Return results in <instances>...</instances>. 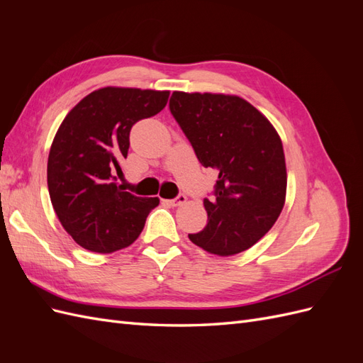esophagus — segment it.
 Masks as SVG:
<instances>
[{
	"mask_svg": "<svg viewBox=\"0 0 363 363\" xmlns=\"http://www.w3.org/2000/svg\"><path fill=\"white\" fill-rule=\"evenodd\" d=\"M186 195H183V194H180L179 196H175V199H172V200H168L167 203L169 204V206H174V207H179V206H183L184 203H186Z\"/></svg>",
	"mask_w": 363,
	"mask_h": 363,
	"instance_id": "obj_1",
	"label": "esophagus"
}]
</instances>
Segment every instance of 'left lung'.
I'll return each mask as SVG.
<instances>
[{"instance_id": "left-lung-1", "label": "left lung", "mask_w": 363, "mask_h": 363, "mask_svg": "<svg viewBox=\"0 0 363 363\" xmlns=\"http://www.w3.org/2000/svg\"><path fill=\"white\" fill-rule=\"evenodd\" d=\"M169 108L200 163L218 171L215 194L204 199L207 225L189 239L216 256L248 250L276 224L286 200L277 130L236 95L175 91Z\"/></svg>"}]
</instances>
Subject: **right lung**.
<instances>
[{
	"label": "right lung",
	"instance_id": "add662e5",
	"mask_svg": "<svg viewBox=\"0 0 363 363\" xmlns=\"http://www.w3.org/2000/svg\"><path fill=\"white\" fill-rule=\"evenodd\" d=\"M169 91L107 86L86 95L65 116L50 148L48 191L63 228L80 247L113 252L131 245L159 206L116 183L127 157L130 130L157 115Z\"/></svg>",
	"mask_w": 363,
	"mask_h": 363
}]
</instances>
